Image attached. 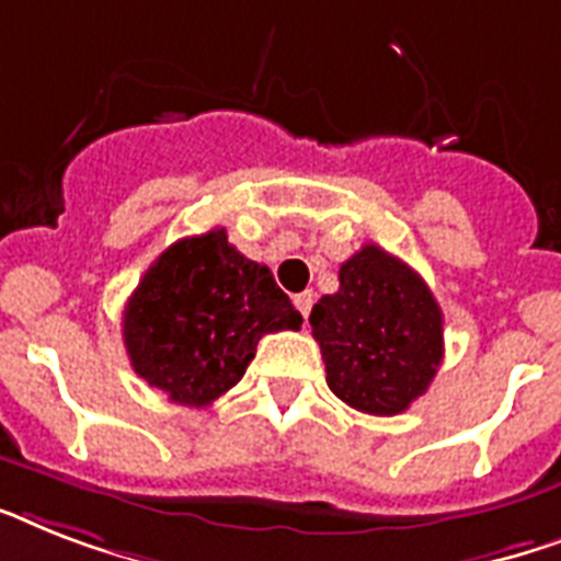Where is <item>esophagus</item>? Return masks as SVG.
Masks as SVG:
<instances>
[{"label":"esophagus","mask_w":561,"mask_h":561,"mask_svg":"<svg viewBox=\"0 0 561 561\" xmlns=\"http://www.w3.org/2000/svg\"><path fill=\"white\" fill-rule=\"evenodd\" d=\"M294 305H296V311L302 313L305 320H308V313H311V308H313V294H311V290H302V294H296L294 296Z\"/></svg>","instance_id":"obj_1"}]
</instances>
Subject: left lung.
<instances>
[{
    "mask_svg": "<svg viewBox=\"0 0 561 561\" xmlns=\"http://www.w3.org/2000/svg\"><path fill=\"white\" fill-rule=\"evenodd\" d=\"M328 389L366 414H400L426 394L444 359V313L426 282L366 244L340 267V290L313 305Z\"/></svg>",
    "mask_w": 561,
    "mask_h": 561,
    "instance_id": "1",
    "label": "left lung"
}]
</instances>
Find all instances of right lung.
I'll list each match as a JSON object with an SVG mask.
<instances>
[{
	"instance_id": "right-lung-1",
	"label": "right lung",
	"mask_w": 561,
	"mask_h": 561,
	"mask_svg": "<svg viewBox=\"0 0 561 561\" xmlns=\"http://www.w3.org/2000/svg\"><path fill=\"white\" fill-rule=\"evenodd\" d=\"M299 325L271 267L241 256L216 227L154 259L123 311V345L149 386L202 409L239 383L262 336Z\"/></svg>"
}]
</instances>
